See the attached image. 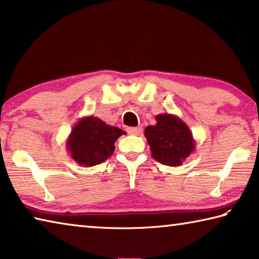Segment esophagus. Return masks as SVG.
<instances>
[{"instance_id":"1","label":"esophagus","mask_w":259,"mask_h":259,"mask_svg":"<svg viewBox=\"0 0 259 259\" xmlns=\"http://www.w3.org/2000/svg\"><path fill=\"white\" fill-rule=\"evenodd\" d=\"M142 131H143V129L140 128V126H137V128H128V129H126V133L130 134V135H136V136L142 134Z\"/></svg>"}]
</instances>
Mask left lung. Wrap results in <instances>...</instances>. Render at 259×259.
Here are the masks:
<instances>
[{
	"instance_id": "left-lung-1",
	"label": "left lung",
	"mask_w": 259,
	"mask_h": 259,
	"mask_svg": "<svg viewBox=\"0 0 259 259\" xmlns=\"http://www.w3.org/2000/svg\"><path fill=\"white\" fill-rule=\"evenodd\" d=\"M155 120L156 124L148 125L144 133L152 157L164 165H181L195 151L190 128L174 114H159Z\"/></svg>"
}]
</instances>
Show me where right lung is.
<instances>
[{
  "label": "right lung",
  "instance_id": "obj_1",
  "mask_svg": "<svg viewBox=\"0 0 259 259\" xmlns=\"http://www.w3.org/2000/svg\"><path fill=\"white\" fill-rule=\"evenodd\" d=\"M125 131L106 124L96 116H84L73 126L66 140L67 151L80 165L93 166L113 154L114 143Z\"/></svg>",
  "mask_w": 259,
  "mask_h": 259
}]
</instances>
